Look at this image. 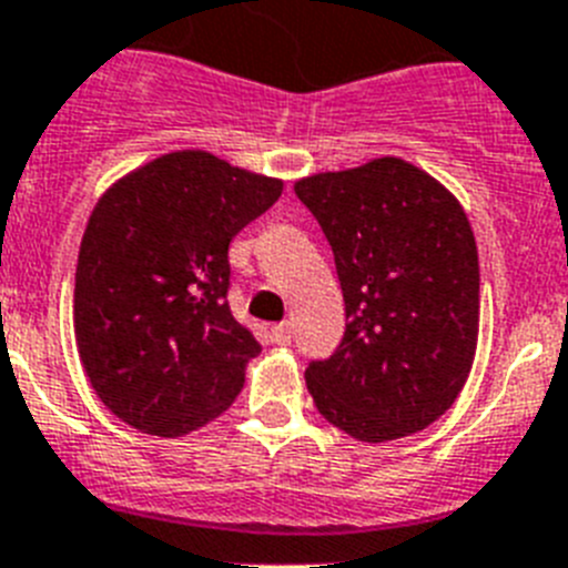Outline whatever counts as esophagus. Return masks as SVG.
<instances>
[{
	"instance_id": "esophagus-1",
	"label": "esophagus",
	"mask_w": 568,
	"mask_h": 568,
	"mask_svg": "<svg viewBox=\"0 0 568 568\" xmlns=\"http://www.w3.org/2000/svg\"><path fill=\"white\" fill-rule=\"evenodd\" d=\"M271 337H274L280 346H288V343H292V337H294V326L288 321L276 323V326L271 328Z\"/></svg>"
}]
</instances>
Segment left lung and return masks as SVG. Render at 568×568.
<instances>
[{
	"label": "left lung",
	"mask_w": 568,
	"mask_h": 568,
	"mask_svg": "<svg viewBox=\"0 0 568 568\" xmlns=\"http://www.w3.org/2000/svg\"><path fill=\"white\" fill-rule=\"evenodd\" d=\"M326 233L346 332L306 369L321 416L361 442L436 422L470 375L479 335V256L462 204L402 159L300 179Z\"/></svg>",
	"instance_id": "8db88e82"
}]
</instances>
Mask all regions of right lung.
I'll return each mask as SVG.
<instances>
[{
    "label": "right lung",
    "mask_w": 568,
    "mask_h": 568,
    "mask_svg": "<svg viewBox=\"0 0 568 568\" xmlns=\"http://www.w3.org/2000/svg\"><path fill=\"white\" fill-rule=\"evenodd\" d=\"M283 181L179 150L114 181L94 204L74 274L80 364L114 416L184 436L222 416L260 343L227 306V245Z\"/></svg>",
    "instance_id": "1"
}]
</instances>
